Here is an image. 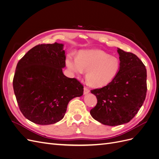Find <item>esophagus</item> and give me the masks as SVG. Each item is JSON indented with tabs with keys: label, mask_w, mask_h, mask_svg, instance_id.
Segmentation results:
<instances>
[{
	"label": "esophagus",
	"mask_w": 159,
	"mask_h": 159,
	"mask_svg": "<svg viewBox=\"0 0 159 159\" xmlns=\"http://www.w3.org/2000/svg\"><path fill=\"white\" fill-rule=\"evenodd\" d=\"M89 93H90V90L88 88H86V87H84V94H87Z\"/></svg>",
	"instance_id": "obj_1"
}]
</instances>
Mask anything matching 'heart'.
<instances>
[{
  "instance_id": "obj_1",
  "label": "heart",
  "mask_w": 159,
  "mask_h": 159,
  "mask_svg": "<svg viewBox=\"0 0 159 159\" xmlns=\"http://www.w3.org/2000/svg\"><path fill=\"white\" fill-rule=\"evenodd\" d=\"M65 62L73 73L80 75L84 70L87 71L86 82L93 87H102L110 83L120 69L118 58L99 49L83 51L77 57L69 55Z\"/></svg>"
}]
</instances>
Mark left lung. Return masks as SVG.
I'll return each instance as SVG.
<instances>
[{"mask_svg":"<svg viewBox=\"0 0 159 159\" xmlns=\"http://www.w3.org/2000/svg\"><path fill=\"white\" fill-rule=\"evenodd\" d=\"M120 69L106 86L91 90L97 104L90 111L94 120L110 126L131 121L144 102L147 94V69L135 54L117 48Z\"/></svg>","mask_w":159,"mask_h":159,"instance_id":"obj_1","label":"left lung"}]
</instances>
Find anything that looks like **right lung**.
<instances>
[{
  "label": "right lung",
  "mask_w": 159,
  "mask_h": 159,
  "mask_svg": "<svg viewBox=\"0 0 159 159\" xmlns=\"http://www.w3.org/2000/svg\"><path fill=\"white\" fill-rule=\"evenodd\" d=\"M64 45L41 44L24 55L17 64L13 89L19 108L28 120L53 124L63 118L70 100L83 94V86L66 77Z\"/></svg>",
  "instance_id": "right-lung-1"
}]
</instances>
